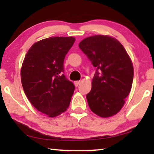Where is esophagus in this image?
<instances>
[{"mask_svg":"<svg viewBox=\"0 0 154 154\" xmlns=\"http://www.w3.org/2000/svg\"><path fill=\"white\" fill-rule=\"evenodd\" d=\"M74 83H75V85L76 87H77V86L79 85V83H80V81H75V82Z\"/></svg>","mask_w":154,"mask_h":154,"instance_id":"1","label":"esophagus"}]
</instances>
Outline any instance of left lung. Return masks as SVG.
Here are the masks:
<instances>
[{
    "instance_id": "obj_1",
    "label": "left lung",
    "mask_w": 154,
    "mask_h": 154,
    "mask_svg": "<svg viewBox=\"0 0 154 154\" xmlns=\"http://www.w3.org/2000/svg\"><path fill=\"white\" fill-rule=\"evenodd\" d=\"M79 47L96 68L86 95L90 109L101 117L117 114L133 80V66L126 50L116 39L100 35L84 39Z\"/></svg>"
}]
</instances>
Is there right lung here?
Listing matches in <instances>:
<instances>
[{"label": "right lung", "instance_id": "obj_1", "mask_svg": "<svg viewBox=\"0 0 154 154\" xmlns=\"http://www.w3.org/2000/svg\"><path fill=\"white\" fill-rule=\"evenodd\" d=\"M73 37H51L37 42L26 53L21 69L24 93L39 111L55 117L68 109L75 85L63 75L65 56Z\"/></svg>", "mask_w": 154, "mask_h": 154}]
</instances>
